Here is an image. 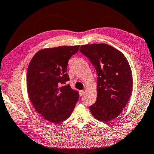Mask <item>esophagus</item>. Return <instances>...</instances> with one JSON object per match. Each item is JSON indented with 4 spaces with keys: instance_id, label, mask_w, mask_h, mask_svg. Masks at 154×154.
Listing matches in <instances>:
<instances>
[{
    "instance_id": "1",
    "label": "esophagus",
    "mask_w": 154,
    "mask_h": 154,
    "mask_svg": "<svg viewBox=\"0 0 154 154\" xmlns=\"http://www.w3.org/2000/svg\"><path fill=\"white\" fill-rule=\"evenodd\" d=\"M83 94H84V91H83V90H81V91H79V95L80 96H82Z\"/></svg>"
}]
</instances>
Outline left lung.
Instances as JSON below:
<instances>
[{"label": "left lung", "mask_w": 154, "mask_h": 154, "mask_svg": "<svg viewBox=\"0 0 154 154\" xmlns=\"http://www.w3.org/2000/svg\"><path fill=\"white\" fill-rule=\"evenodd\" d=\"M79 51L89 59L98 76L97 101L89 107L90 111L99 121H111L121 113L130 98V66L124 55L109 45H81Z\"/></svg>", "instance_id": "left-lung-1"}]
</instances>
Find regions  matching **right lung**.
<instances>
[{
	"label": "right lung",
	"mask_w": 154,
	"mask_h": 154,
	"mask_svg": "<svg viewBox=\"0 0 154 154\" xmlns=\"http://www.w3.org/2000/svg\"><path fill=\"white\" fill-rule=\"evenodd\" d=\"M79 45L61 46L38 51L29 63L26 74L28 95L35 109L53 123L64 122L71 115L79 93L65 85L69 59Z\"/></svg>",
	"instance_id": "1"
}]
</instances>
